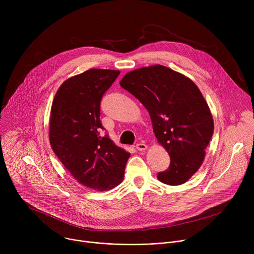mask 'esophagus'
<instances>
[{
  "mask_svg": "<svg viewBox=\"0 0 254 254\" xmlns=\"http://www.w3.org/2000/svg\"><path fill=\"white\" fill-rule=\"evenodd\" d=\"M135 148H136L137 151H144V150L148 149L147 144L144 143V142H138V143H136V144H135Z\"/></svg>",
  "mask_w": 254,
  "mask_h": 254,
  "instance_id": "34e87169",
  "label": "esophagus"
}]
</instances>
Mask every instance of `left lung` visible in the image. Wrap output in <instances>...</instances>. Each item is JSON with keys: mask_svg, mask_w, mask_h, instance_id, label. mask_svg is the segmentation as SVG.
Masks as SVG:
<instances>
[{"mask_svg": "<svg viewBox=\"0 0 254 254\" xmlns=\"http://www.w3.org/2000/svg\"><path fill=\"white\" fill-rule=\"evenodd\" d=\"M121 86L150 114L158 141L168 152L170 167L157 176L162 183L182 185L199 170L214 131L210 108L197 85L163 65L127 73Z\"/></svg>", "mask_w": 254, "mask_h": 254, "instance_id": "1", "label": "left lung"}]
</instances>
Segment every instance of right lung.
Returning <instances> with one entry per match:
<instances>
[{
  "instance_id": "obj_1",
  "label": "right lung",
  "mask_w": 254,
  "mask_h": 254,
  "mask_svg": "<svg viewBox=\"0 0 254 254\" xmlns=\"http://www.w3.org/2000/svg\"><path fill=\"white\" fill-rule=\"evenodd\" d=\"M121 72L89 69L65 80L57 90L50 116L51 148L81 185L105 191L120 185L130 156L99 131L100 101Z\"/></svg>"
}]
</instances>
